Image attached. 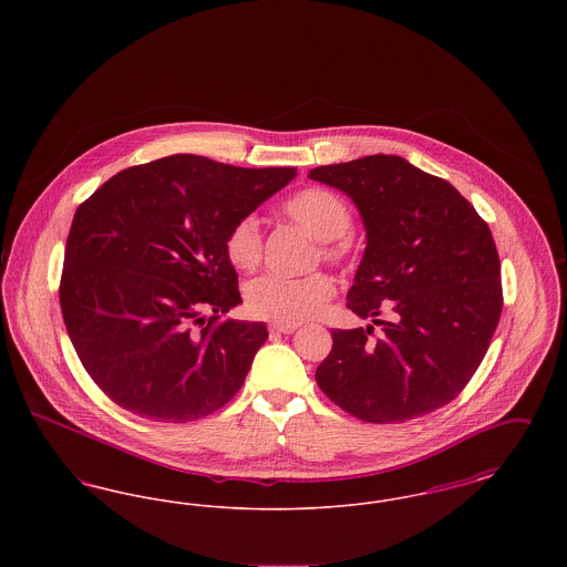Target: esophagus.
Wrapping results in <instances>:
<instances>
[{
    "label": "esophagus",
    "mask_w": 567,
    "mask_h": 567,
    "mask_svg": "<svg viewBox=\"0 0 567 567\" xmlns=\"http://www.w3.org/2000/svg\"><path fill=\"white\" fill-rule=\"evenodd\" d=\"M297 327L299 324L271 323L270 331L271 333H293V331H297Z\"/></svg>",
    "instance_id": "1"
}]
</instances>
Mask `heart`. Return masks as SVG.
Wrapping results in <instances>:
<instances>
[{
  "label": "heart",
  "mask_w": 567,
  "mask_h": 567,
  "mask_svg": "<svg viewBox=\"0 0 567 567\" xmlns=\"http://www.w3.org/2000/svg\"><path fill=\"white\" fill-rule=\"evenodd\" d=\"M319 243H324L327 261H342L351 250L352 215L344 199L324 189L299 190L282 206ZM261 229L255 216L240 218L225 240V252L234 268L252 271L261 261ZM333 296V282L324 274L301 278L268 274L246 287V308L250 315L280 324H299L319 317Z\"/></svg>",
  "instance_id": "1"
}]
</instances>
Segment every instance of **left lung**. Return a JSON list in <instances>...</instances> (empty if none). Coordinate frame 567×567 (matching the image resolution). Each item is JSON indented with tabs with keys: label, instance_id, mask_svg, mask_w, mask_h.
I'll list each match as a JSON object with an SVG mask.
<instances>
[{
	"label": "left lung",
	"instance_id": "obj_1",
	"mask_svg": "<svg viewBox=\"0 0 567 567\" xmlns=\"http://www.w3.org/2000/svg\"><path fill=\"white\" fill-rule=\"evenodd\" d=\"M347 193L365 227L349 308L382 323L333 329L317 368L324 395L368 423H404L453 402L478 370L502 315L491 229L451 183L404 157L370 155L310 169ZM384 309L392 319L380 322Z\"/></svg>",
	"mask_w": 567,
	"mask_h": 567
}]
</instances>
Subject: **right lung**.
Masks as SVG:
<instances>
[{
  "label": "right lung",
  "mask_w": 567,
  "mask_h": 567,
  "mask_svg": "<svg viewBox=\"0 0 567 567\" xmlns=\"http://www.w3.org/2000/svg\"><path fill=\"white\" fill-rule=\"evenodd\" d=\"M296 176V167L172 155L118 172L79 206L61 312L84 370L112 402L187 423L240 391L268 329L223 319L243 303L225 240ZM204 309L216 312L210 322Z\"/></svg>",
  "instance_id": "add662e5"
}]
</instances>
